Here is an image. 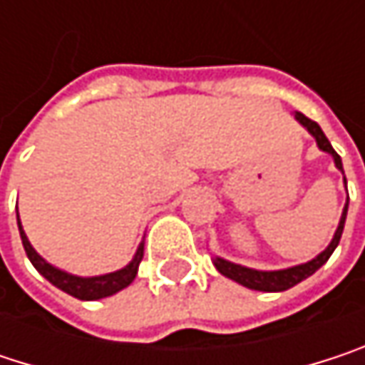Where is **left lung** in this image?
Wrapping results in <instances>:
<instances>
[{
    "label": "left lung",
    "mask_w": 365,
    "mask_h": 365,
    "mask_svg": "<svg viewBox=\"0 0 365 365\" xmlns=\"http://www.w3.org/2000/svg\"><path fill=\"white\" fill-rule=\"evenodd\" d=\"M294 118L315 137L317 141V148L322 152L329 154L334 158V165L336 169L344 175V169H342V160L340 156L334 152L331 143L328 141V137L324 135L322 126L313 120H309L304 113L296 111ZM344 185H346V178H344ZM346 209H349V200L344 202V209H342V215H340V222H338V228L329 241V245L319 255H315L313 259L304 262V264H296V266H289V268H281V270H257V268H250V266H241V264H235L230 259H224L220 255L213 257V266L217 268V272H222L224 277L237 281L239 285L243 287H250V289H255V292H285L294 285H298L300 281L309 279L313 272H317L326 262L329 259V255L334 254V250L338 247L340 243V237H342V230H344V220H346Z\"/></svg>",
    "instance_id": "obj_1"
}]
</instances>
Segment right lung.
<instances>
[{
  "label": "right lung",
  "instance_id": "obj_1",
  "mask_svg": "<svg viewBox=\"0 0 365 365\" xmlns=\"http://www.w3.org/2000/svg\"><path fill=\"white\" fill-rule=\"evenodd\" d=\"M16 222H19V232H21V241H23V247L27 252V257L31 259V264L36 266V270L48 279L54 287H58L61 292L78 298V300H101V298H108L118 294L120 289L128 287L135 277H137V270H139V262L143 257V243H139L137 252L133 255V259L120 268V270H113L108 274H99V277H78V274H71L67 270H61L56 266H52L50 262H46L41 255L37 254L34 250V245L29 243L23 226H21V217H19V207H16Z\"/></svg>",
  "mask_w": 365,
  "mask_h": 365
}]
</instances>
